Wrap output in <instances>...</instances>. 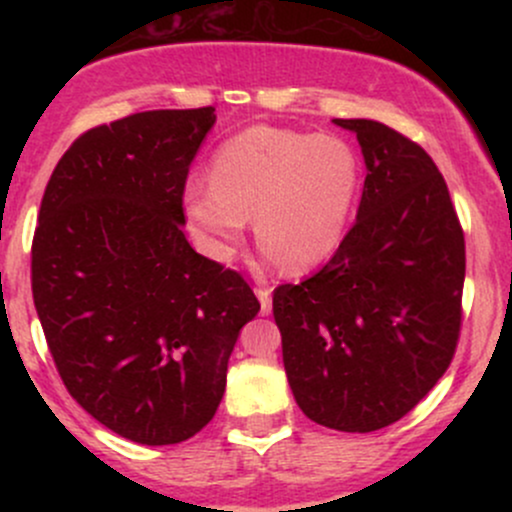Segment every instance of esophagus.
Here are the masks:
<instances>
[{
    "mask_svg": "<svg viewBox=\"0 0 512 512\" xmlns=\"http://www.w3.org/2000/svg\"><path fill=\"white\" fill-rule=\"evenodd\" d=\"M257 298H260L262 315L272 313V289H267V286H260V289H257Z\"/></svg>",
    "mask_w": 512,
    "mask_h": 512,
    "instance_id": "34e87169",
    "label": "esophagus"
}]
</instances>
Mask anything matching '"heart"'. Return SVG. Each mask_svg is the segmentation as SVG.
Segmentation results:
<instances>
[{"mask_svg":"<svg viewBox=\"0 0 512 512\" xmlns=\"http://www.w3.org/2000/svg\"><path fill=\"white\" fill-rule=\"evenodd\" d=\"M358 185V156L344 139L255 125L219 146L211 180L190 182L182 209L211 260H231L255 214L262 243L301 272L339 248Z\"/></svg>","mask_w":512,"mask_h":512,"instance_id":"obj_1","label":"heart"}]
</instances>
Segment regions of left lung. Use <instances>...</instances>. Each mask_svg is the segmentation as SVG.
I'll use <instances>...</instances> for the list:
<instances>
[{"label": "left lung", "mask_w": 512, "mask_h": 512, "mask_svg": "<svg viewBox=\"0 0 512 512\" xmlns=\"http://www.w3.org/2000/svg\"><path fill=\"white\" fill-rule=\"evenodd\" d=\"M366 158L356 223L320 272L274 289L286 378L315 424L370 433L443 378L462 327L464 233L433 158L375 120H334Z\"/></svg>", "instance_id": "8db88e82"}]
</instances>
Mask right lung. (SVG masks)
Wrapping results in <instances>:
<instances>
[{"label": "right lung", "mask_w": 512, "mask_h": 512, "mask_svg": "<svg viewBox=\"0 0 512 512\" xmlns=\"http://www.w3.org/2000/svg\"><path fill=\"white\" fill-rule=\"evenodd\" d=\"M214 108L146 110L74 139L31 248L33 303L64 387L105 428L173 445L214 419L260 301L182 233L187 173Z\"/></svg>", "instance_id": "right-lung-1"}]
</instances>
